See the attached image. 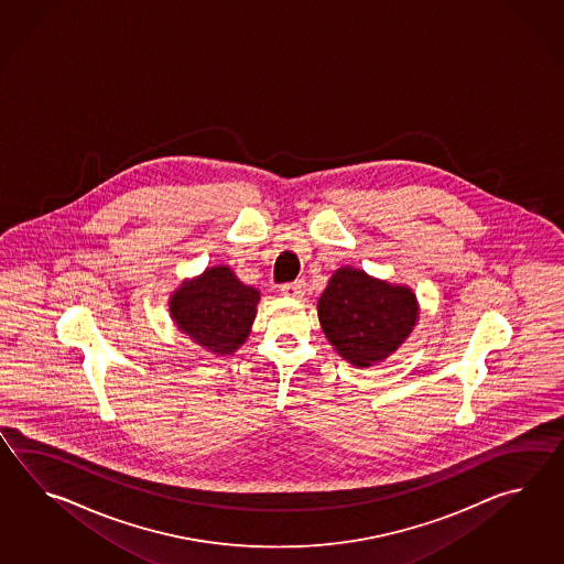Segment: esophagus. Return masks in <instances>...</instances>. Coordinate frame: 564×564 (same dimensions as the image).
I'll return each instance as SVG.
<instances>
[{
  "label": "esophagus",
  "instance_id": "obj_1",
  "mask_svg": "<svg viewBox=\"0 0 564 564\" xmlns=\"http://www.w3.org/2000/svg\"><path fill=\"white\" fill-rule=\"evenodd\" d=\"M304 282L302 280H296V282H292V284H284L282 286V294L288 296V299H302L304 296Z\"/></svg>",
  "mask_w": 564,
  "mask_h": 564
}]
</instances>
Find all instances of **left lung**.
<instances>
[{
  "mask_svg": "<svg viewBox=\"0 0 564 564\" xmlns=\"http://www.w3.org/2000/svg\"><path fill=\"white\" fill-rule=\"evenodd\" d=\"M318 321L328 343L350 365L367 369L389 359L420 321L411 288L343 265L318 299Z\"/></svg>",
  "mask_w": 564,
  "mask_h": 564,
  "instance_id": "obj_1",
  "label": "left lung"
}]
</instances>
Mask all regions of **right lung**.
I'll return each instance as SVG.
<instances>
[{
  "instance_id": "obj_1",
  "label": "right lung",
  "mask_w": 564,
  "mask_h": 564,
  "mask_svg": "<svg viewBox=\"0 0 564 564\" xmlns=\"http://www.w3.org/2000/svg\"><path fill=\"white\" fill-rule=\"evenodd\" d=\"M260 290L241 284L226 264L205 268L171 292L173 323L195 345L214 355H231L248 340L258 312Z\"/></svg>"
}]
</instances>
